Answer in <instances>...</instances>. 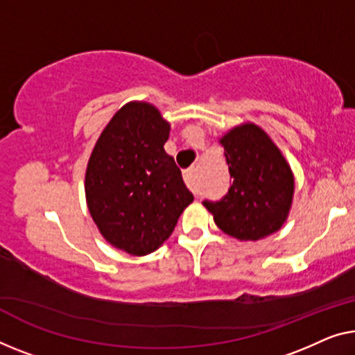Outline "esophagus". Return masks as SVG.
I'll list each match as a JSON object with an SVG mask.
<instances>
[{
  "mask_svg": "<svg viewBox=\"0 0 355 355\" xmlns=\"http://www.w3.org/2000/svg\"><path fill=\"white\" fill-rule=\"evenodd\" d=\"M196 171H198L196 167H191V168H188V171H184L183 178H184V183L189 187V189L194 193H198V184H196Z\"/></svg>",
  "mask_w": 355,
  "mask_h": 355,
  "instance_id": "esophagus-1",
  "label": "esophagus"
}]
</instances>
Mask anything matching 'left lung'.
<instances>
[{
  "label": "left lung",
  "mask_w": 355,
  "mask_h": 355,
  "mask_svg": "<svg viewBox=\"0 0 355 355\" xmlns=\"http://www.w3.org/2000/svg\"><path fill=\"white\" fill-rule=\"evenodd\" d=\"M232 184L218 202L204 200L218 228L237 241H260L288 218L295 177L282 151L260 125L244 123L220 139Z\"/></svg>",
  "instance_id": "1"
}]
</instances>
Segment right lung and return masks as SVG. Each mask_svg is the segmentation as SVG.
Listing matches in <instances>:
<instances>
[{
  "label": "right lung",
  "instance_id": "obj_1",
  "mask_svg": "<svg viewBox=\"0 0 355 355\" xmlns=\"http://www.w3.org/2000/svg\"><path fill=\"white\" fill-rule=\"evenodd\" d=\"M168 134L171 124L155 105L129 102L116 111L89 157V214L105 241L129 255L157 250L194 199L164 150Z\"/></svg>",
  "mask_w": 355,
  "mask_h": 355
}]
</instances>
